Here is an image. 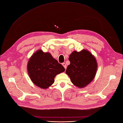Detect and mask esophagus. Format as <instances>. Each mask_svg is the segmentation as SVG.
<instances>
[{"instance_id":"1","label":"esophagus","mask_w":123,"mask_h":123,"mask_svg":"<svg viewBox=\"0 0 123 123\" xmlns=\"http://www.w3.org/2000/svg\"><path fill=\"white\" fill-rule=\"evenodd\" d=\"M62 65H63V67L65 68V69L67 68V65H66V64H65V63H62Z\"/></svg>"}]
</instances>
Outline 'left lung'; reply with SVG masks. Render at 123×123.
<instances>
[{
    "label": "left lung",
    "instance_id": "obj_1",
    "mask_svg": "<svg viewBox=\"0 0 123 123\" xmlns=\"http://www.w3.org/2000/svg\"><path fill=\"white\" fill-rule=\"evenodd\" d=\"M68 60L70 64L66 73L74 85L81 88L92 82L97 70L96 59L92 53L85 49L80 52L74 51Z\"/></svg>",
    "mask_w": 123,
    "mask_h": 123
}]
</instances>
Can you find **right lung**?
<instances>
[{"label":"right lung","instance_id":"1","mask_svg":"<svg viewBox=\"0 0 123 123\" xmlns=\"http://www.w3.org/2000/svg\"><path fill=\"white\" fill-rule=\"evenodd\" d=\"M28 74L36 86L43 89L51 86L57 74L63 72L64 68L49 52L38 50L31 55L27 63Z\"/></svg>","mask_w":123,"mask_h":123}]
</instances>
